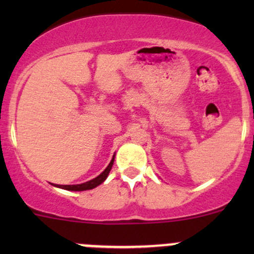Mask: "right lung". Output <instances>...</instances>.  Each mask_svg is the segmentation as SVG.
Segmentation results:
<instances>
[{
  "label": "right lung",
  "instance_id": "obj_1",
  "mask_svg": "<svg viewBox=\"0 0 254 254\" xmlns=\"http://www.w3.org/2000/svg\"><path fill=\"white\" fill-rule=\"evenodd\" d=\"M113 162H114V156H113L111 163L108 165V167L106 168V170L103 171V172L101 173L98 177H96V178L91 179V181L86 182V183H82V184H73V186H60V184H56L55 187H58V188H63V189H66V190H73V191H82V190H88V189H93L96 188L97 186H99V184L103 183L104 181L107 179V177H108L109 172H111L112 167H113Z\"/></svg>",
  "mask_w": 254,
  "mask_h": 254
}]
</instances>
